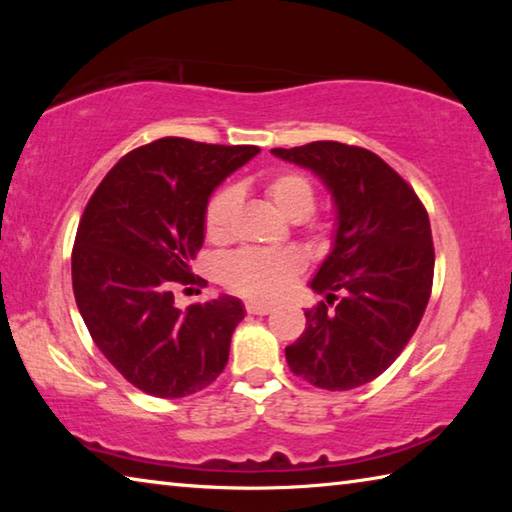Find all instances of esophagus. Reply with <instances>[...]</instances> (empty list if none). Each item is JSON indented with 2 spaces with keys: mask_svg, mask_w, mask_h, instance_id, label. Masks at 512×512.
<instances>
[{
  "mask_svg": "<svg viewBox=\"0 0 512 512\" xmlns=\"http://www.w3.org/2000/svg\"><path fill=\"white\" fill-rule=\"evenodd\" d=\"M246 311H248V314H253V316H266V314H271L273 309L268 305H257V302H248Z\"/></svg>",
  "mask_w": 512,
  "mask_h": 512,
  "instance_id": "1",
  "label": "esophagus"
}]
</instances>
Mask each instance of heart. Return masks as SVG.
Returning a JSON list of instances; mask_svg holds the SVG:
<instances>
[{
  "mask_svg": "<svg viewBox=\"0 0 512 512\" xmlns=\"http://www.w3.org/2000/svg\"><path fill=\"white\" fill-rule=\"evenodd\" d=\"M264 192L268 201L289 221H305L316 207V192L309 178L296 171H280L266 178ZM237 212V192L221 189L205 212V235L212 241H225L232 232ZM302 259L296 253H268V250H239L225 257L221 277L223 284L239 296L268 302L280 298L298 273Z\"/></svg>",
  "mask_w": 512,
  "mask_h": 512,
  "instance_id": "obj_1",
  "label": "heart"
}]
</instances>
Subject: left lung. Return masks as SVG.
Instances as JSON below:
<instances>
[{
  "mask_svg": "<svg viewBox=\"0 0 512 512\" xmlns=\"http://www.w3.org/2000/svg\"><path fill=\"white\" fill-rule=\"evenodd\" d=\"M271 153L318 176L336 210L332 250L309 282L327 302L305 311V332L284 350L289 368L325 391L359 388L400 357L427 309V210L400 173L368 149L311 142ZM327 304L335 309L327 312Z\"/></svg>",
  "mask_w": 512,
  "mask_h": 512,
  "instance_id": "1",
  "label": "left lung"
}]
</instances>
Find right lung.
Returning <instances> with one entry per match:
<instances>
[{
  "label": "right lung",
  "instance_id": "right-lung-1",
  "mask_svg": "<svg viewBox=\"0 0 512 512\" xmlns=\"http://www.w3.org/2000/svg\"><path fill=\"white\" fill-rule=\"evenodd\" d=\"M257 146L162 137L126 153L92 194L72 253L74 298L92 341L124 379L155 397H187L221 375L244 302L219 296L178 309L196 284L210 196Z\"/></svg>",
  "mask_w": 512,
  "mask_h": 512
}]
</instances>
